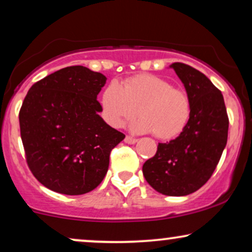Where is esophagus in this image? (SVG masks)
I'll list each match as a JSON object with an SVG mask.
<instances>
[{
    "label": "esophagus",
    "mask_w": 252,
    "mask_h": 252,
    "mask_svg": "<svg viewBox=\"0 0 252 252\" xmlns=\"http://www.w3.org/2000/svg\"><path fill=\"white\" fill-rule=\"evenodd\" d=\"M124 142L128 144H135L136 142H137V138L132 137V136H126V138H124Z\"/></svg>",
    "instance_id": "obj_1"
}]
</instances>
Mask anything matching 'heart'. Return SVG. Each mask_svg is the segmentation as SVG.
Returning a JSON list of instances; mask_svg holds the SVG:
<instances>
[{
	"mask_svg": "<svg viewBox=\"0 0 252 252\" xmlns=\"http://www.w3.org/2000/svg\"><path fill=\"white\" fill-rule=\"evenodd\" d=\"M102 115L115 128L122 126L136 114L132 123L137 132H155L160 139H172L186 129L191 115V103L186 92L151 74L136 75L122 86L111 82L101 97Z\"/></svg>",
	"mask_w": 252,
	"mask_h": 252,
	"instance_id": "b5f03b06",
	"label": "heart"
}]
</instances>
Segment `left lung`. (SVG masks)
Here are the masks:
<instances>
[{"label": "left lung", "instance_id": "left-lung-1", "mask_svg": "<svg viewBox=\"0 0 252 252\" xmlns=\"http://www.w3.org/2000/svg\"><path fill=\"white\" fill-rule=\"evenodd\" d=\"M184 84L191 115L178 137L158 143L156 155L143 164V175L156 191L187 196L207 183L228 141L229 118L222 93L192 66L170 65Z\"/></svg>", "mask_w": 252, "mask_h": 252}]
</instances>
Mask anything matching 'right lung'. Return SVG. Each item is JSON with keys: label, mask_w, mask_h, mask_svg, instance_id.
Returning <instances> with one entry per match:
<instances>
[{"label": "right lung", "mask_w": 252, "mask_h": 252, "mask_svg": "<svg viewBox=\"0 0 252 252\" xmlns=\"http://www.w3.org/2000/svg\"><path fill=\"white\" fill-rule=\"evenodd\" d=\"M107 77L72 65L29 89L20 110L26 159L36 180L64 195H83L103 181L111 150L126 135L99 116Z\"/></svg>", "instance_id": "add662e5"}]
</instances>
